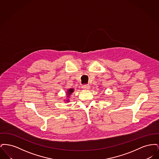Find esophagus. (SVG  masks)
<instances>
[{
	"label": "esophagus",
	"instance_id": "1",
	"mask_svg": "<svg viewBox=\"0 0 159 159\" xmlns=\"http://www.w3.org/2000/svg\"><path fill=\"white\" fill-rule=\"evenodd\" d=\"M82 88L84 90H88L90 89V86L88 84H86V85H83Z\"/></svg>",
	"mask_w": 159,
	"mask_h": 159
}]
</instances>
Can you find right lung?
<instances>
[{
	"instance_id": "1",
	"label": "right lung",
	"mask_w": 159,
	"mask_h": 159,
	"mask_svg": "<svg viewBox=\"0 0 159 159\" xmlns=\"http://www.w3.org/2000/svg\"><path fill=\"white\" fill-rule=\"evenodd\" d=\"M74 92V89H73V88H70V89H68V91L67 92V97H70V95L73 93ZM67 102H69V101H68V99L66 101Z\"/></svg>"
}]
</instances>
